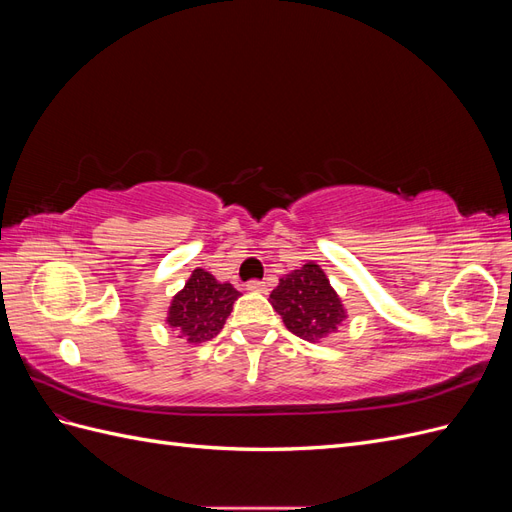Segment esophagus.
<instances>
[{"mask_svg": "<svg viewBox=\"0 0 512 512\" xmlns=\"http://www.w3.org/2000/svg\"><path fill=\"white\" fill-rule=\"evenodd\" d=\"M245 286L252 292H267V282H260V280H250Z\"/></svg>", "mask_w": 512, "mask_h": 512, "instance_id": "esophagus-1", "label": "esophagus"}]
</instances>
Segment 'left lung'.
<instances>
[{"label":"left lung","mask_w":512,"mask_h":512,"mask_svg":"<svg viewBox=\"0 0 512 512\" xmlns=\"http://www.w3.org/2000/svg\"><path fill=\"white\" fill-rule=\"evenodd\" d=\"M271 305L282 316L286 329L307 342L335 333L346 318L342 301L314 262L282 277L280 286L271 292Z\"/></svg>","instance_id":"left-lung-1"}]
</instances>
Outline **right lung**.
Returning <instances> with one entry per match:
<instances>
[{"mask_svg":"<svg viewBox=\"0 0 512 512\" xmlns=\"http://www.w3.org/2000/svg\"><path fill=\"white\" fill-rule=\"evenodd\" d=\"M239 290L220 284L205 269H194L188 284L175 294L168 309V324L188 339V344H203L218 335L232 312Z\"/></svg>","mask_w":512,"mask_h":512,"instance_id":"add662e5","label":"right lung"}]
</instances>
